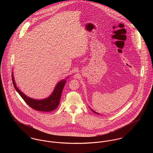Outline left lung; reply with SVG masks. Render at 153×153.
<instances>
[{"mask_svg": "<svg viewBox=\"0 0 153 153\" xmlns=\"http://www.w3.org/2000/svg\"><path fill=\"white\" fill-rule=\"evenodd\" d=\"M91 109V110H92V112H94V113H95V114H98V113H97V112H95V111H94V110H93V109Z\"/></svg>", "mask_w": 153, "mask_h": 153, "instance_id": "1", "label": "left lung"}]
</instances>
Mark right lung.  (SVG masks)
Here are the masks:
<instances>
[{"mask_svg": "<svg viewBox=\"0 0 153 153\" xmlns=\"http://www.w3.org/2000/svg\"><path fill=\"white\" fill-rule=\"evenodd\" d=\"M12 79L14 87L25 102L32 108L44 112L52 111L58 107L59 104L62 92L66 83V79L60 81L56 84L53 92L49 97L44 100H39L27 97L18 89L14 80L13 72L12 74Z\"/></svg>", "mask_w": 153, "mask_h": 153, "instance_id": "right-lung-1", "label": "right lung"}]
</instances>
